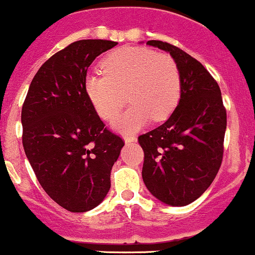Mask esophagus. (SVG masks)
<instances>
[{
	"mask_svg": "<svg viewBox=\"0 0 255 255\" xmlns=\"http://www.w3.org/2000/svg\"><path fill=\"white\" fill-rule=\"evenodd\" d=\"M124 140L125 142H133V141H136V137L133 135H125Z\"/></svg>",
	"mask_w": 255,
	"mask_h": 255,
	"instance_id": "esophagus-1",
	"label": "esophagus"
}]
</instances>
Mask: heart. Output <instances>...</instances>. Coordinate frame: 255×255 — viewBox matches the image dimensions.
Returning a JSON list of instances; mask_svg holds the SVG:
<instances>
[{"instance_id": "obj_1", "label": "heart", "mask_w": 255, "mask_h": 255, "mask_svg": "<svg viewBox=\"0 0 255 255\" xmlns=\"http://www.w3.org/2000/svg\"><path fill=\"white\" fill-rule=\"evenodd\" d=\"M104 74L85 78V92L97 114L112 122L125 105L130 108L114 127L130 132L148 120L160 123L171 117L181 98L182 80L175 58L142 47H122L102 60Z\"/></svg>"}]
</instances>
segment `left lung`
Returning a JSON list of instances; mask_svg holds the SVG:
<instances>
[{
	"instance_id": "obj_1",
	"label": "left lung",
	"mask_w": 255,
	"mask_h": 255,
	"mask_svg": "<svg viewBox=\"0 0 255 255\" xmlns=\"http://www.w3.org/2000/svg\"><path fill=\"white\" fill-rule=\"evenodd\" d=\"M147 44L175 58L182 89L171 117L138 136L143 150L142 180L161 202L190 205L210 187L222 165L226 108L218 83L197 59L167 42Z\"/></svg>"
}]
</instances>
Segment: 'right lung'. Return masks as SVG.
Here are the masks:
<instances>
[{
  "label": "right lung",
  "mask_w": 255,
  "mask_h": 255,
  "mask_svg": "<svg viewBox=\"0 0 255 255\" xmlns=\"http://www.w3.org/2000/svg\"><path fill=\"white\" fill-rule=\"evenodd\" d=\"M118 43L82 39L53 54L32 79L22 107V143L42 188L69 212L97 207L124 140L108 130L85 92L95 58Z\"/></svg>",
  "instance_id": "obj_1"
}]
</instances>
